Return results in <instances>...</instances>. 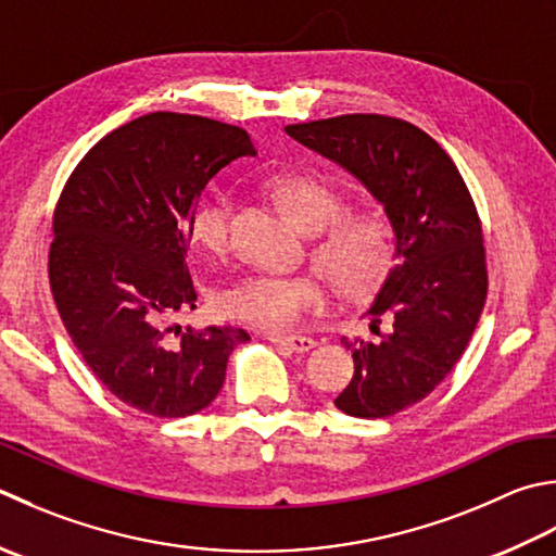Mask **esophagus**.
Returning <instances> with one entry per match:
<instances>
[{"mask_svg":"<svg viewBox=\"0 0 556 556\" xmlns=\"http://www.w3.org/2000/svg\"><path fill=\"white\" fill-rule=\"evenodd\" d=\"M265 337H267V340H269L271 344L287 346V350L299 352V354L311 352L313 346H315L313 337H306V334H279V332H267Z\"/></svg>","mask_w":556,"mask_h":556,"instance_id":"esophagus-1","label":"esophagus"}]
</instances>
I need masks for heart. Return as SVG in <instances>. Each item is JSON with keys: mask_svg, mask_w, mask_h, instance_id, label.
<instances>
[{"mask_svg": "<svg viewBox=\"0 0 556 556\" xmlns=\"http://www.w3.org/2000/svg\"><path fill=\"white\" fill-rule=\"evenodd\" d=\"M265 190L303 231L315 233L313 260L342 296L352 301L374 296L395 263V233L383 216L344 214L342 192L303 173L271 176ZM231 212V192L204 194L190 216L192 241L206 253H224ZM323 301L325 291L315 271H250L216 293V306L224 315L265 330L291 328L306 313L318 311Z\"/></svg>", "mask_w": 556, "mask_h": 556, "instance_id": "b5f03b06", "label": "heart"}]
</instances>
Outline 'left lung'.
<instances>
[{
  "instance_id": "obj_1",
  "label": "left lung",
  "mask_w": 556,
  "mask_h": 556,
  "mask_svg": "<svg viewBox=\"0 0 556 556\" xmlns=\"http://www.w3.org/2000/svg\"><path fill=\"white\" fill-rule=\"evenodd\" d=\"M285 129L350 170L393 226L395 265L368 308L376 340H342L354 376L334 405L362 419L397 415L453 371L482 315L484 236L472 194L439 141L405 119L356 113Z\"/></svg>"
}]
</instances>
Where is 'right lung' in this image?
<instances>
[{"instance_id":"add662e5","label":"right lung","mask_w":556,"mask_h":556,"mask_svg":"<svg viewBox=\"0 0 556 556\" xmlns=\"http://www.w3.org/2000/svg\"><path fill=\"white\" fill-rule=\"evenodd\" d=\"M255 156L241 127L149 113L113 129L74 168L52 216L50 289L93 376L144 415L190 417L212 405L241 328L170 325L198 301L190 216L216 173Z\"/></svg>"}]
</instances>
